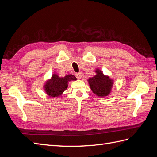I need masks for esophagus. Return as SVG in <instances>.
<instances>
[{
  "label": "esophagus",
  "instance_id": "obj_1",
  "mask_svg": "<svg viewBox=\"0 0 157 157\" xmlns=\"http://www.w3.org/2000/svg\"><path fill=\"white\" fill-rule=\"evenodd\" d=\"M75 76H76V77H77L78 79H80V78H82V75L81 73H77L75 74Z\"/></svg>",
  "mask_w": 157,
  "mask_h": 157
}]
</instances>
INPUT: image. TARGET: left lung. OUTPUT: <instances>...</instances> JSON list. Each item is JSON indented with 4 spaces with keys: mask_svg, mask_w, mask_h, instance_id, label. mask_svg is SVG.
Instances as JSON below:
<instances>
[{
    "mask_svg": "<svg viewBox=\"0 0 157 157\" xmlns=\"http://www.w3.org/2000/svg\"><path fill=\"white\" fill-rule=\"evenodd\" d=\"M96 75L94 77L88 78L90 87L96 96L104 98L110 94L113 85V80L108 76L104 75L101 70H96Z\"/></svg>",
    "mask_w": 157,
    "mask_h": 157,
    "instance_id": "8db88e82",
    "label": "left lung"
}]
</instances>
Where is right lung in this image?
<instances>
[{"mask_svg": "<svg viewBox=\"0 0 157 157\" xmlns=\"http://www.w3.org/2000/svg\"><path fill=\"white\" fill-rule=\"evenodd\" d=\"M73 75H66L64 77H59L57 74H53L50 79L48 80L44 85V89L47 95L50 97H58L67 90L68 82L71 80H76Z\"/></svg>", "mask_w": 157, "mask_h": 157, "instance_id": "right-lung-1", "label": "right lung"}]
</instances>
